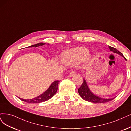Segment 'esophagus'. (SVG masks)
Returning a JSON list of instances; mask_svg holds the SVG:
<instances>
[{
  "label": "esophagus",
  "mask_w": 131,
  "mask_h": 131,
  "mask_svg": "<svg viewBox=\"0 0 131 131\" xmlns=\"http://www.w3.org/2000/svg\"><path fill=\"white\" fill-rule=\"evenodd\" d=\"M75 73L74 72V71H71V72L70 73V74H69V76H70V77L73 76V75H75Z\"/></svg>",
  "instance_id": "1"
}]
</instances>
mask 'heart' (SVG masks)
<instances>
[{
    "mask_svg": "<svg viewBox=\"0 0 131 131\" xmlns=\"http://www.w3.org/2000/svg\"><path fill=\"white\" fill-rule=\"evenodd\" d=\"M91 55L88 49L84 47H77L70 49L62 56V60L67 65H76L82 60H89Z\"/></svg>",
    "mask_w": 131,
    "mask_h": 131,
    "instance_id": "b5f03b06",
    "label": "heart"
}]
</instances>
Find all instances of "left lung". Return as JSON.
<instances>
[{
  "label": "left lung",
  "instance_id": "1",
  "mask_svg": "<svg viewBox=\"0 0 131 131\" xmlns=\"http://www.w3.org/2000/svg\"><path fill=\"white\" fill-rule=\"evenodd\" d=\"M109 48L111 51L113 52L114 53H116L120 55L121 56L123 57L126 60V59L124 57L122 54L120 52L119 50L116 49V48L111 47L109 46ZM78 91L79 95L81 97L84 99V100L89 101V102H92V103H102L109 102L113 100L114 98L112 99H104V98H101L100 97L95 95L94 94L90 91V90L89 88L87 83L86 82V80L85 79H83V82L82 85L79 88H78Z\"/></svg>",
  "mask_w": 131,
  "mask_h": 131
}]
</instances>
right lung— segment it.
Here are the masks:
<instances>
[{
	"label": "right lung",
	"instance_id": "obj_1",
	"mask_svg": "<svg viewBox=\"0 0 131 131\" xmlns=\"http://www.w3.org/2000/svg\"><path fill=\"white\" fill-rule=\"evenodd\" d=\"M45 43H39L35 45H32L30 46H29V47H39L40 46H43ZM49 45V44H48ZM59 81H56L53 82L51 85L48 88V89L46 90L43 94H42L40 96L36 97L35 98L31 99H23L19 98L22 101H24V102L29 103H39L45 101H47L51 99L52 97L56 94V92L58 90V86Z\"/></svg>",
	"mask_w": 131,
	"mask_h": 131
}]
</instances>
